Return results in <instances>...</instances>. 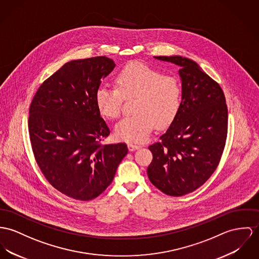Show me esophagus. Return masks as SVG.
<instances>
[{
    "mask_svg": "<svg viewBox=\"0 0 259 259\" xmlns=\"http://www.w3.org/2000/svg\"><path fill=\"white\" fill-rule=\"evenodd\" d=\"M140 145H137V144H134V143H129L128 144V149H129V151H135V150H138L139 149Z\"/></svg>",
    "mask_w": 259,
    "mask_h": 259,
    "instance_id": "1",
    "label": "esophagus"
}]
</instances>
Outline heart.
I'll return each mask as SVG.
<instances>
[{
	"instance_id": "heart-1",
	"label": "heart",
	"mask_w": 259,
	"mask_h": 259,
	"mask_svg": "<svg viewBox=\"0 0 259 259\" xmlns=\"http://www.w3.org/2000/svg\"><path fill=\"white\" fill-rule=\"evenodd\" d=\"M116 88L101 85L96 93L100 113L116 119L121 113L123 97H136L133 116L121 120L115 134L121 140L142 142L147 139L155 125L168 126L179 113L181 88L177 78L161 73L140 62L127 64L116 76Z\"/></svg>"
}]
</instances>
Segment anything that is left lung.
I'll list each match as a JSON object with an SVG mask.
<instances>
[{"mask_svg": "<svg viewBox=\"0 0 259 259\" xmlns=\"http://www.w3.org/2000/svg\"><path fill=\"white\" fill-rule=\"evenodd\" d=\"M180 67L181 105L160 141L149 147L150 181L166 195L182 196L203 185L219 164L228 133V107L217 81L192 60L155 56Z\"/></svg>", "mask_w": 259, "mask_h": 259, "instance_id": "8db88e82", "label": "left lung"}]
</instances>
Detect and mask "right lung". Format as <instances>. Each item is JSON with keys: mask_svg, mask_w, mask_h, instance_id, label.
<instances>
[{"mask_svg": "<svg viewBox=\"0 0 259 259\" xmlns=\"http://www.w3.org/2000/svg\"><path fill=\"white\" fill-rule=\"evenodd\" d=\"M114 67L105 56L70 61L43 81L29 107V138L40 170L73 199L98 197L128 153L124 143L101 144L110 131L96 93Z\"/></svg>", "mask_w": 259, "mask_h": 259, "instance_id": "add662e5", "label": "right lung"}]
</instances>
